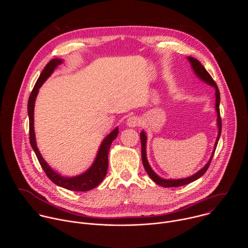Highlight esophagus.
<instances>
[{"label": "esophagus", "instance_id": "34e87169", "mask_svg": "<svg viewBox=\"0 0 248 248\" xmlns=\"http://www.w3.org/2000/svg\"><path fill=\"white\" fill-rule=\"evenodd\" d=\"M138 123H139V119L137 117H130L126 120V125L128 127H135L138 125Z\"/></svg>", "mask_w": 248, "mask_h": 248}]
</instances>
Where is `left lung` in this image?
<instances>
[{"label":"left lung","mask_w":248,"mask_h":248,"mask_svg":"<svg viewBox=\"0 0 248 248\" xmlns=\"http://www.w3.org/2000/svg\"><path fill=\"white\" fill-rule=\"evenodd\" d=\"M186 59L188 60V62H190V65L192 67L193 73L195 74V76L203 82H205L206 84L214 87L216 92V105H215V109L217 112V126H218V135H217V139L215 141V144H214V149L213 152H212V155L209 159V161L206 163V165L200 169L197 172H195L194 174L187 176V178H184V179H163L161 178L160 175H158L151 168V166L148 163L147 160V154H146V143H147V135L146 132L144 130H142L140 132V140H141V158H142V163L143 166L145 168V170L147 171L148 175L151 178V180L156 183L157 185L163 186V187H176V186H186L188 185L196 180H198L199 178L206 172L207 169L210 166V163L212 161V158L214 156V152L216 150L217 144H218V141L219 138L221 136V131H222V122H221V117H220V92L218 89V86L216 84V82L213 80V78H211V76L208 74L207 70L205 69V67L201 64V62L199 61H197L195 58L192 57H186Z\"/></svg>","instance_id":"left-lung-1"}]
</instances>
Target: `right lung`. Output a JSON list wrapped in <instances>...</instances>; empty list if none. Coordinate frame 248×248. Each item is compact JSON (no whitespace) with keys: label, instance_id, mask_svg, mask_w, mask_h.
Listing matches in <instances>:
<instances>
[{"label":"right lung","instance_id":"add662e5","mask_svg":"<svg viewBox=\"0 0 248 248\" xmlns=\"http://www.w3.org/2000/svg\"><path fill=\"white\" fill-rule=\"evenodd\" d=\"M62 62H63L62 59H53L47 63V65L42 70V73L39 78L37 79L36 83H35L34 88L29 96L28 104H27V112H28V118H29L30 144L35 154H36V157L42 169L44 170L45 173L55 185L73 191H88L93 189L97 186H99L103 182L104 178L106 176V173H107L109 149L111 147L112 142L118 136L119 127L117 126L116 128H114L107 136L103 139L93 164L84 172L75 176H63L61 173L54 170L47 164V162L43 159L36 144V138H35V132H34V107H35V101H36V97L39 92V88L51 77V75L54 73V70L57 68V66L62 63Z\"/></svg>","mask_w":248,"mask_h":248}]
</instances>
